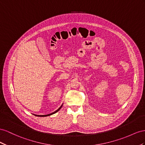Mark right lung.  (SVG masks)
I'll return each mask as SVG.
<instances>
[{"label": "right lung", "instance_id": "1", "mask_svg": "<svg viewBox=\"0 0 145 145\" xmlns=\"http://www.w3.org/2000/svg\"><path fill=\"white\" fill-rule=\"evenodd\" d=\"M62 106H63V105H62L58 109L56 110V111L54 112H53V113H52V114H48V115H36V116H37V117H47V116H49V115H52V114H55L56 112H57V111H59V110H60V109L62 107Z\"/></svg>", "mask_w": 145, "mask_h": 145}]
</instances>
